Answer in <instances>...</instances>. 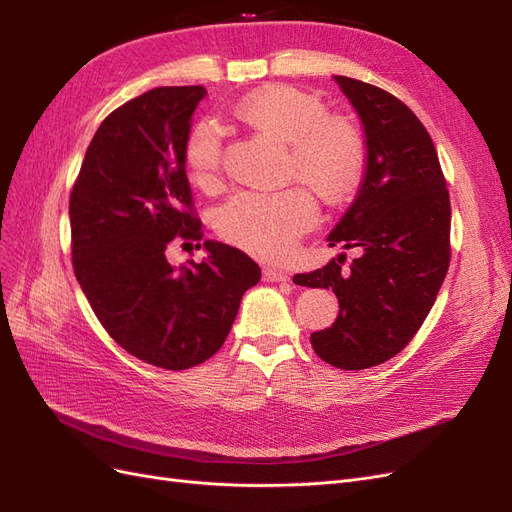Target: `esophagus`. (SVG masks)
Here are the masks:
<instances>
[{
    "mask_svg": "<svg viewBox=\"0 0 512 512\" xmlns=\"http://www.w3.org/2000/svg\"><path fill=\"white\" fill-rule=\"evenodd\" d=\"M262 277H265L267 282H288L290 280V273L284 271V269H271V267H267L265 271H262Z\"/></svg>",
    "mask_w": 512,
    "mask_h": 512,
    "instance_id": "obj_1",
    "label": "esophagus"
}]
</instances>
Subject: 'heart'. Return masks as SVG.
Segmentation results:
<instances>
[{
	"label": "heart",
	"mask_w": 512,
	"mask_h": 512,
	"mask_svg": "<svg viewBox=\"0 0 512 512\" xmlns=\"http://www.w3.org/2000/svg\"><path fill=\"white\" fill-rule=\"evenodd\" d=\"M237 117L271 141L288 145L286 177L309 185L337 203L361 179L365 143L344 117H329L324 104L288 85H269L245 96ZM190 177L213 188L222 168V132L213 121H196L183 141ZM316 222V205L299 185L280 192H239L218 211L220 235L262 258H284Z\"/></svg>",
	"instance_id": "b5f03b06"
}]
</instances>
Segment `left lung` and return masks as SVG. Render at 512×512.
<instances>
[{
	"instance_id": "left-lung-1",
	"label": "left lung",
	"mask_w": 512,
	"mask_h": 512,
	"mask_svg": "<svg viewBox=\"0 0 512 512\" xmlns=\"http://www.w3.org/2000/svg\"><path fill=\"white\" fill-rule=\"evenodd\" d=\"M365 132L367 162L359 194L329 232V247L359 250L312 273L307 288H331L339 314L312 333L324 363L356 371L393 359L421 329L451 260V200L431 136L389 91L333 76Z\"/></svg>"
}]
</instances>
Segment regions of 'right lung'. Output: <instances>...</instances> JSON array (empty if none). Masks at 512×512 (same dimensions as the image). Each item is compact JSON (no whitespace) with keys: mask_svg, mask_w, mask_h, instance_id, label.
<instances>
[{"mask_svg":"<svg viewBox=\"0 0 512 512\" xmlns=\"http://www.w3.org/2000/svg\"><path fill=\"white\" fill-rule=\"evenodd\" d=\"M200 85L156 87L108 115L70 194L72 265L106 333L136 359L179 371L218 352L260 267L203 241L207 258L173 267L170 241H200L183 141ZM200 247V243L196 245Z\"/></svg>","mask_w":512,"mask_h":512,"instance_id":"add662e5","label":"right lung"}]
</instances>
